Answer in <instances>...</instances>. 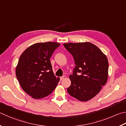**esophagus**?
I'll return each instance as SVG.
<instances>
[{"mask_svg":"<svg viewBox=\"0 0 126 126\" xmlns=\"http://www.w3.org/2000/svg\"><path fill=\"white\" fill-rule=\"evenodd\" d=\"M64 79V76H62V77H60V80H61V81L63 80Z\"/></svg>","mask_w":126,"mask_h":126,"instance_id":"esophagus-1","label":"esophagus"}]
</instances>
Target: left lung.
<instances>
[{
	"label": "left lung",
	"mask_w": 126,
	"mask_h": 126,
	"mask_svg": "<svg viewBox=\"0 0 126 126\" xmlns=\"http://www.w3.org/2000/svg\"><path fill=\"white\" fill-rule=\"evenodd\" d=\"M63 46L72 54L76 66L69 75L71 85L67 91L81 101L95 96L108 79L106 56L96 46L89 42L66 43Z\"/></svg>",
	"instance_id": "obj_1"
}]
</instances>
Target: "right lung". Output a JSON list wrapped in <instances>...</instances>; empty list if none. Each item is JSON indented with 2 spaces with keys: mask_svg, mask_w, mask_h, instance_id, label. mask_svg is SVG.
<instances>
[{
  "mask_svg": "<svg viewBox=\"0 0 126 126\" xmlns=\"http://www.w3.org/2000/svg\"><path fill=\"white\" fill-rule=\"evenodd\" d=\"M60 44L38 42L29 47L20 56L16 67V76L21 88L35 99L53 92L59 81L52 70L50 58Z\"/></svg>",
  "mask_w": 126,
  "mask_h": 126,
  "instance_id": "1",
  "label": "right lung"
}]
</instances>
